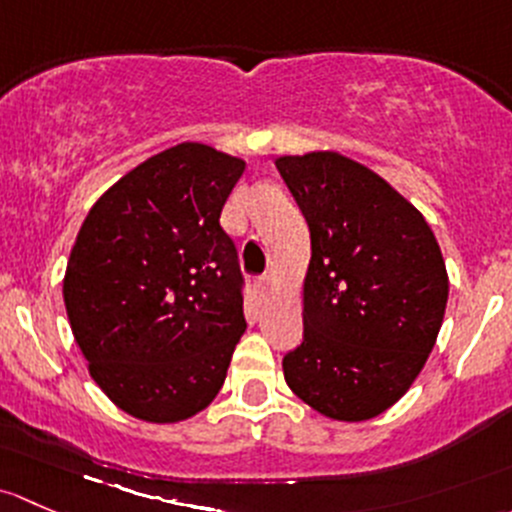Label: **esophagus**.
Here are the masks:
<instances>
[{"instance_id": "34e87169", "label": "esophagus", "mask_w": 512, "mask_h": 512, "mask_svg": "<svg viewBox=\"0 0 512 512\" xmlns=\"http://www.w3.org/2000/svg\"><path fill=\"white\" fill-rule=\"evenodd\" d=\"M271 281H273V273H263V276H258L256 281H254V286L258 288V291H266L268 286H271Z\"/></svg>"}]
</instances>
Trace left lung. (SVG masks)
Wrapping results in <instances>:
<instances>
[{
  "mask_svg": "<svg viewBox=\"0 0 512 512\" xmlns=\"http://www.w3.org/2000/svg\"><path fill=\"white\" fill-rule=\"evenodd\" d=\"M276 167L313 249L286 382L330 419H372L412 387L439 335L449 300L441 249L412 204L350 157L310 152Z\"/></svg>",
  "mask_w": 512,
  "mask_h": 512,
  "instance_id": "left-lung-1",
  "label": "left lung"
}]
</instances>
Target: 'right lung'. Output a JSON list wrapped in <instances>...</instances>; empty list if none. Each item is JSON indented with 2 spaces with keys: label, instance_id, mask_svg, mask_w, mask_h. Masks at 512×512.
<instances>
[{
  "label": "right lung",
  "instance_id": "obj_1",
  "mask_svg": "<svg viewBox=\"0 0 512 512\" xmlns=\"http://www.w3.org/2000/svg\"><path fill=\"white\" fill-rule=\"evenodd\" d=\"M244 162L182 142L93 204L63 300L98 387L123 412L172 424L219 394L246 330L244 276L221 229Z\"/></svg>",
  "mask_w": 512,
  "mask_h": 512
}]
</instances>
